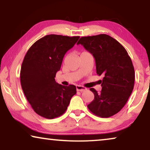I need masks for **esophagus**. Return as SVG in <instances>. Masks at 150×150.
Returning <instances> with one entry per match:
<instances>
[{
    "label": "esophagus",
    "instance_id": "34e87169",
    "mask_svg": "<svg viewBox=\"0 0 150 150\" xmlns=\"http://www.w3.org/2000/svg\"><path fill=\"white\" fill-rule=\"evenodd\" d=\"M76 89H77V91H80V92H83L86 90V88L83 86H80V85H77L76 86Z\"/></svg>",
    "mask_w": 150,
    "mask_h": 150
}]
</instances>
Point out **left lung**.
I'll use <instances>...</instances> for the list:
<instances>
[{
  "label": "left lung",
  "instance_id": "obj_1",
  "mask_svg": "<svg viewBox=\"0 0 150 150\" xmlns=\"http://www.w3.org/2000/svg\"><path fill=\"white\" fill-rule=\"evenodd\" d=\"M77 44L92 54L97 75L104 76L100 80V93L94 88L90 89L94 98L88 105V109L101 117L116 114L125 105L134 88V70L128 52L119 42L105 34L83 37Z\"/></svg>",
  "mask_w": 150,
  "mask_h": 150
}]
</instances>
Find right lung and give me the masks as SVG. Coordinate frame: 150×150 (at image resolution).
Masks as SVG:
<instances>
[{
    "instance_id": "obj_1",
    "label": "right lung",
    "mask_w": 150,
    "mask_h": 150,
    "mask_svg": "<svg viewBox=\"0 0 150 150\" xmlns=\"http://www.w3.org/2000/svg\"><path fill=\"white\" fill-rule=\"evenodd\" d=\"M79 39L49 35L35 42L28 50L20 71L21 85L33 110L41 116L53 119L66 111L76 94L74 85L64 86L55 81L63 58Z\"/></svg>"
}]
</instances>
